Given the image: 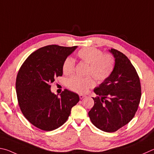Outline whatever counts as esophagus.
Masks as SVG:
<instances>
[{
  "mask_svg": "<svg viewBox=\"0 0 154 154\" xmlns=\"http://www.w3.org/2000/svg\"><path fill=\"white\" fill-rule=\"evenodd\" d=\"M79 97H80V99H83L84 97H85V95H82V94H80Z\"/></svg>",
  "mask_w": 154,
  "mask_h": 154,
  "instance_id": "esophagus-1",
  "label": "esophagus"
}]
</instances>
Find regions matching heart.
Here are the masks:
<instances>
[{"mask_svg":"<svg viewBox=\"0 0 154 154\" xmlns=\"http://www.w3.org/2000/svg\"><path fill=\"white\" fill-rule=\"evenodd\" d=\"M76 57L80 61L88 64L86 77L74 75L67 80V86L69 89L79 93H85L95 85V79L98 82L108 79L114 72L116 65L114 57L111 53L94 47H84L78 51ZM75 62L70 57L64 59L62 71L66 75H71L74 71Z\"/></svg>","mask_w":154,"mask_h":154,"instance_id":"b5f03b06","label":"heart"}]
</instances>
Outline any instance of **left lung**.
Masks as SVG:
<instances>
[{
  "mask_svg": "<svg viewBox=\"0 0 154 154\" xmlns=\"http://www.w3.org/2000/svg\"><path fill=\"white\" fill-rule=\"evenodd\" d=\"M114 72L94 89V106L88 112L91 121L100 130L113 133L130 122L138 109L141 96L139 77L125 54L114 48Z\"/></svg>",
  "mask_w": 154,
  "mask_h": 154,
  "instance_id": "obj_1",
  "label": "left lung"
}]
</instances>
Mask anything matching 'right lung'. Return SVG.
Here are the masks:
<instances>
[{"instance_id": "add662e5", "label": "right lung", "mask_w": 154, "mask_h": 154, "mask_svg": "<svg viewBox=\"0 0 154 154\" xmlns=\"http://www.w3.org/2000/svg\"><path fill=\"white\" fill-rule=\"evenodd\" d=\"M76 47L45 46L29 55L19 69L15 84L19 106L26 119L40 130L60 127L80 100L70 91L64 89L58 97L50 89L55 78L63 74L64 59Z\"/></svg>"}]
</instances>
